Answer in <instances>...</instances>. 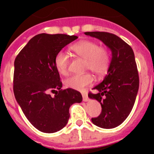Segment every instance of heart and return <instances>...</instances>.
I'll use <instances>...</instances> for the list:
<instances>
[{"instance_id": "1", "label": "heart", "mask_w": 154, "mask_h": 154, "mask_svg": "<svg viewBox=\"0 0 154 154\" xmlns=\"http://www.w3.org/2000/svg\"><path fill=\"white\" fill-rule=\"evenodd\" d=\"M90 69L98 74L104 75L107 69L106 58L102 54L96 51L93 57L90 59Z\"/></svg>"}]
</instances>
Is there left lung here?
I'll list each match as a JSON object with an SVG mask.
<instances>
[{
	"mask_svg": "<svg viewBox=\"0 0 154 154\" xmlns=\"http://www.w3.org/2000/svg\"><path fill=\"white\" fill-rule=\"evenodd\" d=\"M68 35L39 34L19 52L14 61V93L32 126L43 133L59 131L69 121V108L80 103V92L62 89L56 57L67 45ZM52 88V94L48 89Z\"/></svg>",
	"mask_w": 154,
	"mask_h": 154,
	"instance_id": "8db88e82",
	"label": "left lung"
}]
</instances>
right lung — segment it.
<instances>
[{
	"instance_id": "1",
	"label": "right lung",
	"mask_w": 154,
	"mask_h": 154,
	"mask_svg": "<svg viewBox=\"0 0 154 154\" xmlns=\"http://www.w3.org/2000/svg\"><path fill=\"white\" fill-rule=\"evenodd\" d=\"M85 35L102 41L112 53L107 75L94 89L90 99L100 103L102 112L92 118L93 124L112 129L124 122L131 112L139 89V75L135 56L129 45L112 34L100 31L85 32Z\"/></svg>"
}]
</instances>
